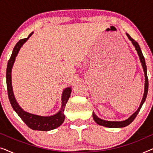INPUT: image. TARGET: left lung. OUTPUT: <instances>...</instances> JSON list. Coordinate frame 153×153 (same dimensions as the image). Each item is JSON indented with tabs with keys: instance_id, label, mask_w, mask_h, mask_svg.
<instances>
[{
	"instance_id": "8db88e82",
	"label": "left lung",
	"mask_w": 153,
	"mask_h": 153,
	"mask_svg": "<svg viewBox=\"0 0 153 153\" xmlns=\"http://www.w3.org/2000/svg\"><path fill=\"white\" fill-rule=\"evenodd\" d=\"M127 37H128V38L131 41L133 45L134 46L135 49H136V50H137L138 54H139V56L140 60H141V62L142 66H143L144 74H145V79H146L144 95H143V99H142V101L141 102V104H140V106L139 107V108H138V110L134 113V114L131 115V116L126 120L119 121V122H118V121L104 120H102V119L98 118V117L95 114V113L93 112V117L94 120L95 121L96 123L99 125H102V126H104L106 127H109V128H119V127H126V126H127V125H129V124H130V123L132 122L134 120L136 117H137V114H139V111H140V109H141V106H142V105H143V104L144 103V102H145L146 97H147V94H148V76H147V67H146V65L145 58H144V56L143 55V53H142V51L141 50V48H140V47H139V44H138L137 42L134 40V39L131 38V37H130V35H129V34H127Z\"/></svg>"
}]
</instances>
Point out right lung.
Returning a JSON list of instances; mask_svg holds the SVG:
<instances>
[{
	"label": "right lung",
	"instance_id": "add662e5",
	"mask_svg": "<svg viewBox=\"0 0 153 153\" xmlns=\"http://www.w3.org/2000/svg\"><path fill=\"white\" fill-rule=\"evenodd\" d=\"M33 33H31L28 35V37L24 39H20L19 41L16 43L14 47L13 51L10 58L7 62V70H6V83H7V95L9 97L10 104L15 111L19 116L22 118V120L26 123V125L30 129L33 130H39V131H49L57 128L62 124L65 120V115L64 110L65 105L68 102L69 98H70L71 93V88H67L63 91L62 96V107L61 109L58 114L51 116H40L37 115H34L29 114L28 112L24 111L22 108L19 106L16 102L15 98H14L13 91H12V81H11V71L12 66L15 60V58L17 55L20 48L22 47L23 44L26 42L27 39L31 36Z\"/></svg>",
	"mask_w": 153,
	"mask_h": 153
}]
</instances>
